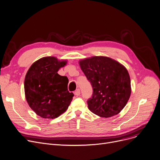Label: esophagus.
<instances>
[{
    "label": "esophagus",
    "instance_id": "1",
    "mask_svg": "<svg viewBox=\"0 0 160 160\" xmlns=\"http://www.w3.org/2000/svg\"><path fill=\"white\" fill-rule=\"evenodd\" d=\"M74 94H75V95H76V96H79V95H80V90H79V89H77V90H76L75 91Z\"/></svg>",
    "mask_w": 160,
    "mask_h": 160
}]
</instances>
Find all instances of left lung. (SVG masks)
<instances>
[{
	"label": "left lung",
	"mask_w": 160,
	"mask_h": 160,
	"mask_svg": "<svg viewBox=\"0 0 160 160\" xmlns=\"http://www.w3.org/2000/svg\"><path fill=\"white\" fill-rule=\"evenodd\" d=\"M92 85V97L87 100L89 110L101 117L117 115L131 94V82L126 68L105 57H93L79 62Z\"/></svg>",
	"instance_id": "1"
}]
</instances>
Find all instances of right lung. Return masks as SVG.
I'll use <instances>...</instances> for the list:
<instances>
[{"label":"right lung","instance_id":"1","mask_svg":"<svg viewBox=\"0 0 160 160\" xmlns=\"http://www.w3.org/2000/svg\"><path fill=\"white\" fill-rule=\"evenodd\" d=\"M66 64L55 57H43L33 63L26 74V100L30 108L42 118L58 117L72 100L74 94L68 90V78L57 73Z\"/></svg>","mask_w":160,"mask_h":160}]
</instances>
